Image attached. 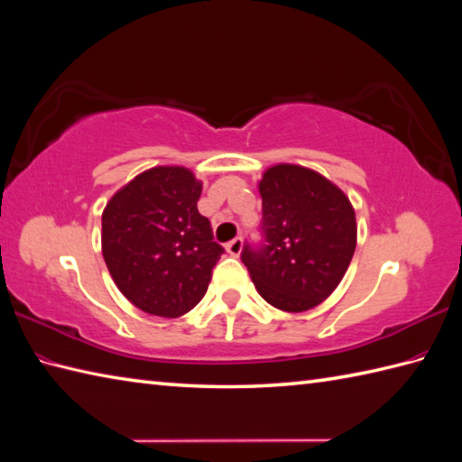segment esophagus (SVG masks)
<instances>
[{
	"label": "esophagus",
	"mask_w": 462,
	"mask_h": 462,
	"mask_svg": "<svg viewBox=\"0 0 462 462\" xmlns=\"http://www.w3.org/2000/svg\"><path fill=\"white\" fill-rule=\"evenodd\" d=\"M226 252L234 257H238L242 254V238H234L232 242L226 244Z\"/></svg>",
	"instance_id": "1"
}]
</instances>
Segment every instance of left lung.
Instances as JSON below:
<instances>
[{"instance_id": "obj_1", "label": "left lung", "mask_w": 462, "mask_h": 462, "mask_svg": "<svg viewBox=\"0 0 462 462\" xmlns=\"http://www.w3.org/2000/svg\"><path fill=\"white\" fill-rule=\"evenodd\" d=\"M265 245L242 262L267 303L285 313L320 305L356 250V214L335 182L301 165H273L257 182Z\"/></svg>"}]
</instances>
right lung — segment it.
Masks as SVG:
<instances>
[{
    "instance_id": "add662e5",
    "label": "right lung",
    "mask_w": 462,
    "mask_h": 462,
    "mask_svg": "<svg viewBox=\"0 0 462 462\" xmlns=\"http://www.w3.org/2000/svg\"><path fill=\"white\" fill-rule=\"evenodd\" d=\"M200 190L187 167H152L102 212L104 262L122 295L143 313L177 319L207 293L224 250L197 208Z\"/></svg>"
}]
</instances>
